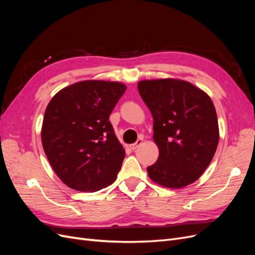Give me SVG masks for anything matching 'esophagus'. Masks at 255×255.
<instances>
[{
  "label": "esophagus",
  "mask_w": 255,
  "mask_h": 255,
  "mask_svg": "<svg viewBox=\"0 0 255 255\" xmlns=\"http://www.w3.org/2000/svg\"><path fill=\"white\" fill-rule=\"evenodd\" d=\"M142 141H143L142 138H139V139H138L135 143H133V144H129V148L132 149V150H135V149H137L138 146H139V145L142 143Z\"/></svg>",
  "instance_id": "1"
}]
</instances>
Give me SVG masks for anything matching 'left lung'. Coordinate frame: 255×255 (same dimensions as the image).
Listing matches in <instances>:
<instances>
[{
	"label": "left lung",
	"mask_w": 255,
	"mask_h": 255,
	"mask_svg": "<svg viewBox=\"0 0 255 255\" xmlns=\"http://www.w3.org/2000/svg\"><path fill=\"white\" fill-rule=\"evenodd\" d=\"M138 91L153 117V139L158 146L150 179L167 188L196 182L211 164L219 141L217 114L211 98L182 80L138 83Z\"/></svg>",
	"instance_id": "1"
}]
</instances>
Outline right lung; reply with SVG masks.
<instances>
[{
    "mask_svg": "<svg viewBox=\"0 0 255 255\" xmlns=\"http://www.w3.org/2000/svg\"><path fill=\"white\" fill-rule=\"evenodd\" d=\"M126 90L118 82L83 81L58 91L48 104L42 146L67 186L94 192L117 179L126 152L109 119Z\"/></svg>",
    "mask_w": 255,
    "mask_h": 255,
    "instance_id": "right-lung-1",
    "label": "right lung"
}]
</instances>
